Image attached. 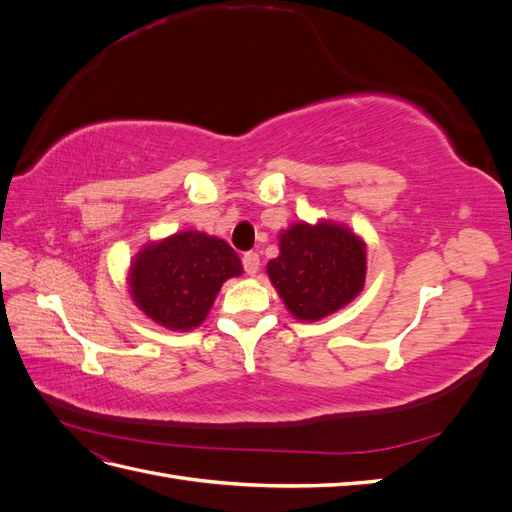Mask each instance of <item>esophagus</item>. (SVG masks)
Instances as JSON below:
<instances>
[{
	"instance_id": "esophagus-1",
	"label": "esophagus",
	"mask_w": 512,
	"mask_h": 512,
	"mask_svg": "<svg viewBox=\"0 0 512 512\" xmlns=\"http://www.w3.org/2000/svg\"><path fill=\"white\" fill-rule=\"evenodd\" d=\"M243 269L247 275H256L260 269V256L256 252H245L243 254Z\"/></svg>"
}]
</instances>
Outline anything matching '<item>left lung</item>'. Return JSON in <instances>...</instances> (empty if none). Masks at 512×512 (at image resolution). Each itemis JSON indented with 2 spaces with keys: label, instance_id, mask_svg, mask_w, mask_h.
<instances>
[{
  "label": "left lung",
  "instance_id": "1",
  "mask_svg": "<svg viewBox=\"0 0 512 512\" xmlns=\"http://www.w3.org/2000/svg\"><path fill=\"white\" fill-rule=\"evenodd\" d=\"M365 243L344 226L294 224L282 232L280 256L267 271L286 307L314 322L350 303L365 284Z\"/></svg>",
  "mask_w": 512,
  "mask_h": 512
}]
</instances>
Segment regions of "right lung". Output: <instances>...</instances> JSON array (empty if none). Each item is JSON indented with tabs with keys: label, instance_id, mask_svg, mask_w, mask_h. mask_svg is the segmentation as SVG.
Wrapping results in <instances>:
<instances>
[{
	"label": "right lung",
	"instance_id": "add662e5",
	"mask_svg": "<svg viewBox=\"0 0 512 512\" xmlns=\"http://www.w3.org/2000/svg\"><path fill=\"white\" fill-rule=\"evenodd\" d=\"M241 273V260L226 241L196 230L177 232L136 256L132 299L162 327L190 331L207 318L228 277Z\"/></svg>",
	"mask_w": 512,
	"mask_h": 512
}]
</instances>
